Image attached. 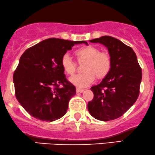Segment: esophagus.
Segmentation results:
<instances>
[{
    "label": "esophagus",
    "instance_id": "1",
    "mask_svg": "<svg viewBox=\"0 0 155 155\" xmlns=\"http://www.w3.org/2000/svg\"><path fill=\"white\" fill-rule=\"evenodd\" d=\"M83 91H84V89L79 88H77V89H76V92L77 93H83Z\"/></svg>",
    "mask_w": 155,
    "mask_h": 155
}]
</instances>
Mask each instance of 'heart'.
I'll list each match as a JSON object with an SVG mask.
<instances>
[{"mask_svg": "<svg viewBox=\"0 0 155 155\" xmlns=\"http://www.w3.org/2000/svg\"><path fill=\"white\" fill-rule=\"evenodd\" d=\"M80 61H86L83 73H78L70 78L71 83L78 88H85L91 85L96 79V75L101 78L105 77L110 71L112 59L110 54L104 51H99V48L94 45H87L76 50ZM63 70L69 74H73L76 64L68 53H65L61 59Z\"/></svg>", "mask_w": 155, "mask_h": 155, "instance_id": "1", "label": "heart"}]
</instances>
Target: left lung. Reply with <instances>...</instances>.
Masks as SVG:
<instances>
[{
    "label": "left lung",
    "instance_id": "1",
    "mask_svg": "<svg viewBox=\"0 0 155 155\" xmlns=\"http://www.w3.org/2000/svg\"><path fill=\"white\" fill-rule=\"evenodd\" d=\"M89 41L108 49L112 67L101 83L91 88L94 97L88 110L96 120H112L121 117L138 99L141 69L134 50L120 40L106 35Z\"/></svg>",
    "mask_w": 155,
    "mask_h": 155
}]
</instances>
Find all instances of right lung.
<instances>
[{"mask_svg": "<svg viewBox=\"0 0 155 155\" xmlns=\"http://www.w3.org/2000/svg\"><path fill=\"white\" fill-rule=\"evenodd\" d=\"M81 43L88 45L84 41L48 38L23 53L13 81L16 99L31 116L52 122L66 114L76 88L66 79L61 59L72 47Z\"/></svg>", "mask_w": 155, "mask_h": 155, "instance_id": "obj_1", "label": "right lung"}]
</instances>
